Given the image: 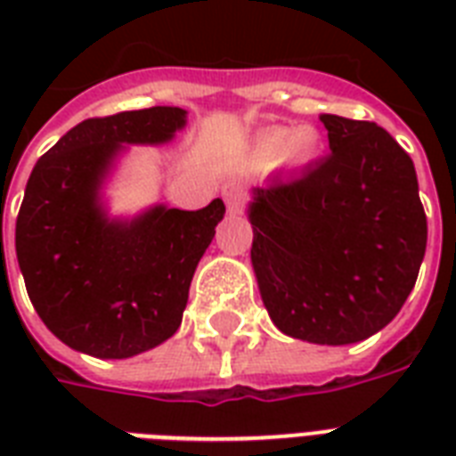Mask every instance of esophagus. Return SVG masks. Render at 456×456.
<instances>
[{
    "label": "esophagus",
    "instance_id": "34e87169",
    "mask_svg": "<svg viewBox=\"0 0 456 456\" xmlns=\"http://www.w3.org/2000/svg\"><path fill=\"white\" fill-rule=\"evenodd\" d=\"M243 191L239 186H224V203L232 215H239L243 210Z\"/></svg>",
    "mask_w": 456,
    "mask_h": 456
}]
</instances>
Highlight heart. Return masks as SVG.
Wrapping results in <instances>:
<instances>
[{"label":"heart","mask_w":456,"mask_h":456,"mask_svg":"<svg viewBox=\"0 0 456 456\" xmlns=\"http://www.w3.org/2000/svg\"><path fill=\"white\" fill-rule=\"evenodd\" d=\"M319 132L307 125L289 132L281 127H270L257 137L256 158L260 163L274 160L279 165H307L319 153Z\"/></svg>","instance_id":"heart-1"}]
</instances>
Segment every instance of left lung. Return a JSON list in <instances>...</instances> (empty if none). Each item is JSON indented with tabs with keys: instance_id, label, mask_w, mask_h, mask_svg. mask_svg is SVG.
Here are the masks:
<instances>
[{
	"instance_id": "1",
	"label": "left lung",
	"mask_w": 456,
	"mask_h": 456,
	"mask_svg": "<svg viewBox=\"0 0 456 456\" xmlns=\"http://www.w3.org/2000/svg\"><path fill=\"white\" fill-rule=\"evenodd\" d=\"M331 153L253 189L250 260L279 331L319 346L390 324L417 284L426 213L410 153L369 120L319 116Z\"/></svg>"
}]
</instances>
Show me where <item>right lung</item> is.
Returning <instances> with one entry per match:
<instances>
[{
	"label": "right lung",
	"instance_id": "right-lung-1",
	"mask_svg": "<svg viewBox=\"0 0 456 456\" xmlns=\"http://www.w3.org/2000/svg\"><path fill=\"white\" fill-rule=\"evenodd\" d=\"M186 110L153 106L89 118L39 158L16 220V256L32 307L68 347L125 360L160 346L182 324L196 265L224 217L156 206L109 220L99 186L123 144H163Z\"/></svg>",
	"mask_w": 456,
	"mask_h": 456
}]
</instances>
